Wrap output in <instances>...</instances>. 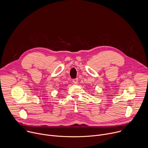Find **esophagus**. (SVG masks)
I'll return each mask as SVG.
<instances>
[{"mask_svg":"<svg viewBox=\"0 0 148 148\" xmlns=\"http://www.w3.org/2000/svg\"><path fill=\"white\" fill-rule=\"evenodd\" d=\"M78 80L77 78H75V79H73V82L74 84H77V83H78Z\"/></svg>","mask_w":148,"mask_h":148,"instance_id":"obj_1","label":"esophagus"}]
</instances>
